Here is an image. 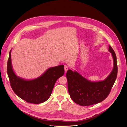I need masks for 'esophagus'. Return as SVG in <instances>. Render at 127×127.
I'll use <instances>...</instances> for the list:
<instances>
[{
    "instance_id": "obj_1",
    "label": "esophagus",
    "mask_w": 127,
    "mask_h": 127,
    "mask_svg": "<svg viewBox=\"0 0 127 127\" xmlns=\"http://www.w3.org/2000/svg\"><path fill=\"white\" fill-rule=\"evenodd\" d=\"M64 71H65V72H66L67 70H68V66H67V65H64Z\"/></svg>"
}]
</instances>
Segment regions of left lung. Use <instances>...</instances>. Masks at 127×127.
Here are the masks:
<instances>
[{"mask_svg":"<svg viewBox=\"0 0 127 127\" xmlns=\"http://www.w3.org/2000/svg\"><path fill=\"white\" fill-rule=\"evenodd\" d=\"M109 51L113 60V68L108 77L103 81L91 82L76 71L69 69L66 73L68 91L71 98L76 104L88 106L104 100L109 95L117 75L115 53L109 45Z\"/></svg>","mask_w":127,"mask_h":127,"instance_id":"left-lung-1","label":"left lung"}]
</instances>
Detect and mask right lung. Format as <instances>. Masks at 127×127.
Listing matches in <instances>:
<instances>
[{
	"label": "right lung",
	"instance_id": "obj_1",
	"mask_svg": "<svg viewBox=\"0 0 127 127\" xmlns=\"http://www.w3.org/2000/svg\"><path fill=\"white\" fill-rule=\"evenodd\" d=\"M11 52V50L9 52L7 71L14 92L21 99L31 104H40L46 101L51 96L56 81L64 74V65L50 67L36 79L26 80L18 77L14 72Z\"/></svg>",
	"mask_w": 127,
	"mask_h": 127
}]
</instances>
